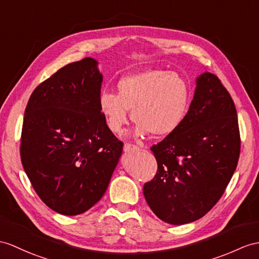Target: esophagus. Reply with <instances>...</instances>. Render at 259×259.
<instances>
[{"label":"esophagus","mask_w":259,"mask_h":259,"mask_svg":"<svg viewBox=\"0 0 259 259\" xmlns=\"http://www.w3.org/2000/svg\"><path fill=\"white\" fill-rule=\"evenodd\" d=\"M137 148H138V146H136V145H134V144H130V143L124 144V151H126V153H128V151H132V150H135Z\"/></svg>","instance_id":"esophagus-1"}]
</instances>
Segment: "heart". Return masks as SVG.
Returning <instances> with one entry per match:
<instances>
[{
    "label": "heart",
    "instance_id": "b5f03b06",
    "mask_svg": "<svg viewBox=\"0 0 259 259\" xmlns=\"http://www.w3.org/2000/svg\"><path fill=\"white\" fill-rule=\"evenodd\" d=\"M117 93L103 91L99 108L111 132L121 134L130 114L137 123L134 133L165 137L184 123L190 100L186 79L176 72L148 69L123 77L117 82Z\"/></svg>",
    "mask_w": 259,
    "mask_h": 259
}]
</instances>
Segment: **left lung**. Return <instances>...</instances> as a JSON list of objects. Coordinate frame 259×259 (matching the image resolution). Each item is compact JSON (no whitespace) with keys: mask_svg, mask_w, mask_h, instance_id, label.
I'll list each match as a JSON object with an SVG mask.
<instances>
[{"mask_svg":"<svg viewBox=\"0 0 259 259\" xmlns=\"http://www.w3.org/2000/svg\"><path fill=\"white\" fill-rule=\"evenodd\" d=\"M150 150L158 168L143 191L151 211L174 225L204 217L223 195L241 151L235 104L215 74L198 77L184 123Z\"/></svg>","mask_w":259,"mask_h":259,"instance_id":"8db88e82","label":"left lung"}]
</instances>
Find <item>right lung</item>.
<instances>
[{
  "label": "right lung",
  "mask_w": 259,
  "mask_h": 259,
  "mask_svg": "<svg viewBox=\"0 0 259 259\" xmlns=\"http://www.w3.org/2000/svg\"><path fill=\"white\" fill-rule=\"evenodd\" d=\"M102 73L84 58L36 88L25 109L21 159L38 197L64 215L103 197L123 150L99 108Z\"/></svg>",
  "instance_id": "right-lung-1"
}]
</instances>
